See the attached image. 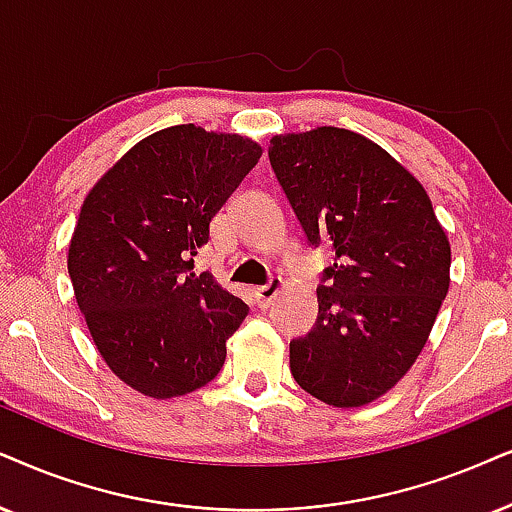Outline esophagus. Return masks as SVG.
Returning a JSON list of instances; mask_svg holds the SVG:
<instances>
[{"mask_svg":"<svg viewBox=\"0 0 512 512\" xmlns=\"http://www.w3.org/2000/svg\"><path fill=\"white\" fill-rule=\"evenodd\" d=\"M281 288H283V278H281V276H271L269 283H264V286L255 288V300H257V304H260L262 309H267L269 304L276 300V295L281 293Z\"/></svg>","mask_w":512,"mask_h":512,"instance_id":"obj_1","label":"esophagus"}]
</instances>
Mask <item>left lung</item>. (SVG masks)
<instances>
[{
	"mask_svg": "<svg viewBox=\"0 0 512 512\" xmlns=\"http://www.w3.org/2000/svg\"><path fill=\"white\" fill-rule=\"evenodd\" d=\"M269 163L312 248L335 262L319 316L290 342L297 385L331 406H364L418 359L449 293L451 248L423 186L357 132L274 137Z\"/></svg>",
	"mask_w": 512,
	"mask_h": 512,
	"instance_id": "8db88e82",
	"label": "left lung"
}]
</instances>
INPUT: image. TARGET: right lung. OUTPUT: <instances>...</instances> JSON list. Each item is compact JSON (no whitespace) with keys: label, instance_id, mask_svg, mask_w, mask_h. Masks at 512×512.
Masks as SVG:
<instances>
[{"label":"right lung","instance_id":"right-lung-1","mask_svg":"<svg viewBox=\"0 0 512 512\" xmlns=\"http://www.w3.org/2000/svg\"><path fill=\"white\" fill-rule=\"evenodd\" d=\"M260 155L238 134L167 127L84 198L68 250L75 300L111 371L146 397L208 385L248 316L241 297L191 269L212 217Z\"/></svg>","mask_w":512,"mask_h":512}]
</instances>
